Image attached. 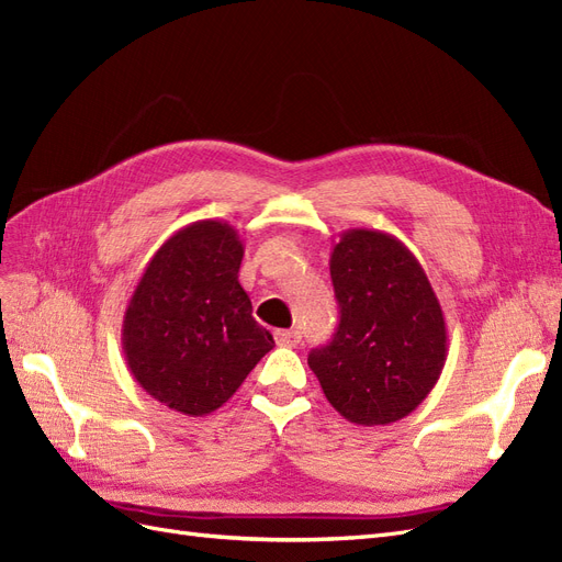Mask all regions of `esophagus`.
<instances>
[{"instance_id": "esophagus-1", "label": "esophagus", "mask_w": 562, "mask_h": 562, "mask_svg": "<svg viewBox=\"0 0 562 562\" xmlns=\"http://www.w3.org/2000/svg\"><path fill=\"white\" fill-rule=\"evenodd\" d=\"M274 339L279 347H295L300 342V333L297 330H277Z\"/></svg>"}]
</instances>
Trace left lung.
Here are the masks:
<instances>
[{
    "label": "left lung",
    "instance_id": "1",
    "mask_svg": "<svg viewBox=\"0 0 562 562\" xmlns=\"http://www.w3.org/2000/svg\"><path fill=\"white\" fill-rule=\"evenodd\" d=\"M330 277L339 326L307 363L339 415L386 427L424 403L443 372L446 314L413 250L380 229L339 234Z\"/></svg>",
    "mask_w": 562,
    "mask_h": 562
}]
</instances>
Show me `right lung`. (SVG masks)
Wrapping results in <instances>:
<instances>
[{
	"label": "right lung",
	"mask_w": 562,
	"mask_h": 562,
	"mask_svg": "<svg viewBox=\"0 0 562 562\" xmlns=\"http://www.w3.org/2000/svg\"><path fill=\"white\" fill-rule=\"evenodd\" d=\"M244 241L225 220H196L151 255L126 304L122 349L133 380L187 417L227 403L274 347L239 283Z\"/></svg>",
	"instance_id": "right-lung-1"
}]
</instances>
